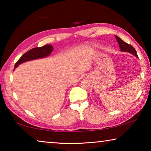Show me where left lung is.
Wrapping results in <instances>:
<instances>
[{
	"instance_id": "left-lung-1",
	"label": "left lung",
	"mask_w": 151,
	"mask_h": 151,
	"mask_svg": "<svg viewBox=\"0 0 151 151\" xmlns=\"http://www.w3.org/2000/svg\"><path fill=\"white\" fill-rule=\"evenodd\" d=\"M115 37L117 42L119 43V47L121 48V51H123V52H129L130 53H131V54L134 55L135 57H139L137 55V51L134 49L133 47H132L131 45L127 44V43L124 42L123 40L120 39L119 37H117V36H115Z\"/></svg>"
}]
</instances>
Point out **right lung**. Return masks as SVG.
Segmentation results:
<instances>
[{
	"mask_svg": "<svg viewBox=\"0 0 151 151\" xmlns=\"http://www.w3.org/2000/svg\"><path fill=\"white\" fill-rule=\"evenodd\" d=\"M53 50V47L50 45H46L41 47H36L27 51L20 57L14 65V68H17L19 65L27 61L37 59V58H44L48 57Z\"/></svg>",
	"mask_w": 151,
	"mask_h": 151,
	"instance_id": "1",
	"label": "right lung"
}]
</instances>
